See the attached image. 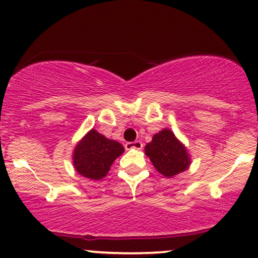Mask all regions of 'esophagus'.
<instances>
[{
    "mask_svg": "<svg viewBox=\"0 0 258 258\" xmlns=\"http://www.w3.org/2000/svg\"><path fill=\"white\" fill-rule=\"evenodd\" d=\"M126 149H138L141 150L143 148V143L141 141H135V142H127L125 144Z\"/></svg>",
    "mask_w": 258,
    "mask_h": 258,
    "instance_id": "34e87169",
    "label": "esophagus"
}]
</instances>
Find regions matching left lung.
I'll use <instances>...</instances> for the list:
<instances>
[{
	"label": "left lung",
	"mask_w": 258,
	"mask_h": 258,
	"mask_svg": "<svg viewBox=\"0 0 258 258\" xmlns=\"http://www.w3.org/2000/svg\"><path fill=\"white\" fill-rule=\"evenodd\" d=\"M146 154L154 167L165 177H173L183 172L190 162L184 146L179 143L170 130L156 133L153 141L146 146Z\"/></svg>",
	"instance_id": "obj_1"
}]
</instances>
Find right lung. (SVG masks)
Masks as SVG:
<instances>
[{
  "label": "right lung",
  "instance_id": "add662e5",
  "mask_svg": "<svg viewBox=\"0 0 258 258\" xmlns=\"http://www.w3.org/2000/svg\"><path fill=\"white\" fill-rule=\"evenodd\" d=\"M122 153L120 143L91 130L74 150V166L84 177L98 180L106 176L112 162Z\"/></svg>",
  "mask_w": 258,
  "mask_h": 258
}]
</instances>
